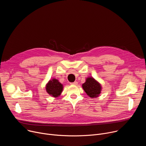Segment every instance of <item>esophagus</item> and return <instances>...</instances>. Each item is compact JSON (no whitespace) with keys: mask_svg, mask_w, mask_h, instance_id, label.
<instances>
[{"mask_svg":"<svg viewBox=\"0 0 146 146\" xmlns=\"http://www.w3.org/2000/svg\"><path fill=\"white\" fill-rule=\"evenodd\" d=\"M77 81H74V82H71L70 83V84H72V85H77Z\"/></svg>","mask_w":146,"mask_h":146,"instance_id":"34e87169","label":"esophagus"}]
</instances>
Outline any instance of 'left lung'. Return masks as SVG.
<instances>
[{
	"instance_id": "obj_1",
	"label": "left lung",
	"mask_w": 146,
	"mask_h": 146,
	"mask_svg": "<svg viewBox=\"0 0 146 146\" xmlns=\"http://www.w3.org/2000/svg\"><path fill=\"white\" fill-rule=\"evenodd\" d=\"M82 88L86 94L91 98H96L101 91V86L94 78H87L85 83L82 84Z\"/></svg>"
}]
</instances>
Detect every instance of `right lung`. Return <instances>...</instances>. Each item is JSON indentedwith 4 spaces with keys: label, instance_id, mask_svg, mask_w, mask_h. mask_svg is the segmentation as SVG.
<instances>
[{
    "label": "right lung",
    "instance_id": "right-lung-1",
    "mask_svg": "<svg viewBox=\"0 0 146 146\" xmlns=\"http://www.w3.org/2000/svg\"><path fill=\"white\" fill-rule=\"evenodd\" d=\"M63 90V86L56 79L50 80L46 86V91L52 96L58 97Z\"/></svg>",
    "mask_w": 146,
    "mask_h": 146
}]
</instances>
